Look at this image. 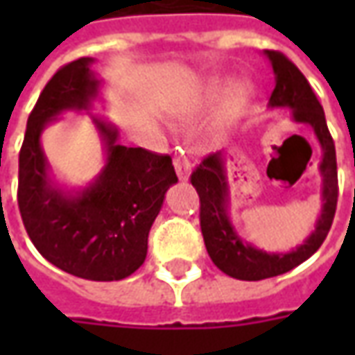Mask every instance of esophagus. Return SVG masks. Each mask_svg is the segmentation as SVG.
Here are the masks:
<instances>
[{"instance_id":"34e87169","label":"esophagus","mask_w":355,"mask_h":355,"mask_svg":"<svg viewBox=\"0 0 355 355\" xmlns=\"http://www.w3.org/2000/svg\"><path fill=\"white\" fill-rule=\"evenodd\" d=\"M175 171H177V177L180 180H188L190 178V173H192V163L190 159L182 154L175 155Z\"/></svg>"}]
</instances>
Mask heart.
<instances>
[{"label":"heart","instance_id":"1","mask_svg":"<svg viewBox=\"0 0 355 355\" xmlns=\"http://www.w3.org/2000/svg\"><path fill=\"white\" fill-rule=\"evenodd\" d=\"M220 94H223V81H205L201 85L200 93H198V98H196V110H207L211 106H215L216 102L220 100ZM247 96H249V89H247L245 83H234L228 89V93L224 94L223 101L218 103V108H216L211 127H209L213 137H220V135L226 132V129L230 127L232 121L239 114V110L243 108Z\"/></svg>","mask_w":355,"mask_h":355}]
</instances>
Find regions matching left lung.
<instances>
[{"label": "left lung", "mask_w": 355, "mask_h": 355, "mask_svg": "<svg viewBox=\"0 0 355 355\" xmlns=\"http://www.w3.org/2000/svg\"><path fill=\"white\" fill-rule=\"evenodd\" d=\"M264 57L274 72V91L268 102L270 110H291L293 121L312 127L321 148V211L313 224L310 236L291 251H264L247 243L239 236L230 218V184L226 173V152H216L205 157L192 173V184L200 193V223L205 247L218 270L224 274L243 279L259 282L266 277L285 274L298 264L308 261L321 243L325 241L333 224L338 198L336 182L335 142L327 129L325 114L320 101L315 98L310 83L289 58L277 51H264Z\"/></svg>", "instance_id": "1"}]
</instances>
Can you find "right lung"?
Here are the masks:
<instances>
[{
	"instance_id": "right-lung-1",
	"label": "right lung",
	"mask_w": 355,
	"mask_h": 355,
	"mask_svg": "<svg viewBox=\"0 0 355 355\" xmlns=\"http://www.w3.org/2000/svg\"><path fill=\"white\" fill-rule=\"evenodd\" d=\"M94 58L60 68L28 117L19 155V209L35 249L60 270L91 282H117L137 272L148 234L178 178L169 155L119 144V129L93 114L104 81ZM66 111H87L105 152L101 173L85 187L60 183L41 146L46 125Z\"/></svg>"
}]
</instances>
